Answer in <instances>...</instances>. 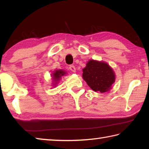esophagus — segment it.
<instances>
[{
    "mask_svg": "<svg viewBox=\"0 0 149 149\" xmlns=\"http://www.w3.org/2000/svg\"><path fill=\"white\" fill-rule=\"evenodd\" d=\"M69 68L73 72H75V71H76V69H75V67L74 66V65H70Z\"/></svg>",
    "mask_w": 149,
    "mask_h": 149,
    "instance_id": "esophagus-1",
    "label": "esophagus"
}]
</instances>
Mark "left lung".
<instances>
[{
    "instance_id": "obj_1",
    "label": "left lung",
    "mask_w": 149,
    "mask_h": 149,
    "mask_svg": "<svg viewBox=\"0 0 149 149\" xmlns=\"http://www.w3.org/2000/svg\"><path fill=\"white\" fill-rule=\"evenodd\" d=\"M83 78L93 91L105 93L111 89L116 77L107 63L91 60L83 69Z\"/></svg>"
}]
</instances>
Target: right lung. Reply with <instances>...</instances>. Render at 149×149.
Here are the masks:
<instances>
[{"mask_svg": "<svg viewBox=\"0 0 149 149\" xmlns=\"http://www.w3.org/2000/svg\"><path fill=\"white\" fill-rule=\"evenodd\" d=\"M65 74H66V73H65L64 70H56V71H55L53 74H52V79H53L54 81H56L55 83H54L53 84L56 85L58 81L60 79L61 77Z\"/></svg>", "mask_w": 149, "mask_h": 149, "instance_id": "right-lung-1", "label": "right lung"}]
</instances>
